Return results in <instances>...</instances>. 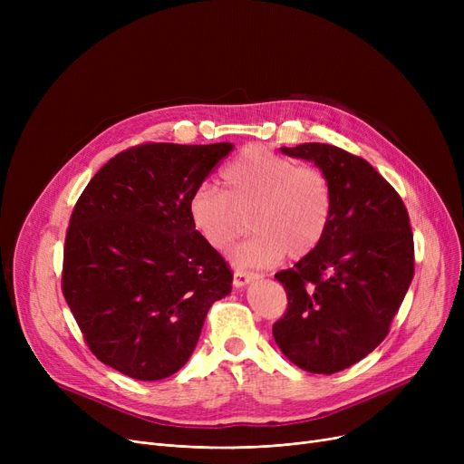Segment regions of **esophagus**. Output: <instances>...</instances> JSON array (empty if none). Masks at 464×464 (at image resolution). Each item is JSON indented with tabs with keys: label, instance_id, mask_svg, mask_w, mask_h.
<instances>
[{
	"label": "esophagus",
	"instance_id": "obj_1",
	"mask_svg": "<svg viewBox=\"0 0 464 464\" xmlns=\"http://www.w3.org/2000/svg\"><path fill=\"white\" fill-rule=\"evenodd\" d=\"M256 278H259V275H257V273L235 271V276H233V285H235V287H242V285H246L248 282H252V280H256Z\"/></svg>",
	"mask_w": 464,
	"mask_h": 464
}]
</instances>
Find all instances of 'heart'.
I'll list each match as a JSON object with an SVG mask.
<instances>
[{"label": "heart", "mask_w": 464, "mask_h": 464, "mask_svg": "<svg viewBox=\"0 0 464 464\" xmlns=\"http://www.w3.org/2000/svg\"><path fill=\"white\" fill-rule=\"evenodd\" d=\"M224 189L208 182L188 198L193 229L218 252H227L250 224L256 233L238 246L235 261L259 266L304 257L322 245L334 212L329 177L315 165H297L265 146H246L219 173Z\"/></svg>", "instance_id": "obj_1"}]
</instances>
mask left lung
Returning a JSON list of instances; mask_svg holds the SVG:
<instances>
[{
	"label": "left lung",
	"mask_w": 464,
	"mask_h": 464,
	"mask_svg": "<svg viewBox=\"0 0 464 464\" xmlns=\"http://www.w3.org/2000/svg\"><path fill=\"white\" fill-rule=\"evenodd\" d=\"M284 154L312 160L334 193L322 245L275 275L287 308L273 325L282 353L299 369L334 374L387 336L413 278V233L395 188L367 161L324 142Z\"/></svg>",
	"instance_id": "obj_1"
}]
</instances>
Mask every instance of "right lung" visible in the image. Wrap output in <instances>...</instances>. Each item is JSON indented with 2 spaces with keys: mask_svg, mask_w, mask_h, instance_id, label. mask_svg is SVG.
Wrapping results in <instances>:
<instances>
[{
  "mask_svg": "<svg viewBox=\"0 0 464 464\" xmlns=\"http://www.w3.org/2000/svg\"><path fill=\"white\" fill-rule=\"evenodd\" d=\"M231 142H142L111 158L72 208L62 291L90 352L154 382L184 367L208 308L231 291L227 261L188 216L195 186Z\"/></svg>",
  "mask_w": 464,
  "mask_h": 464,
  "instance_id": "1",
  "label": "right lung"
}]
</instances>
